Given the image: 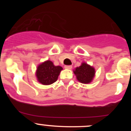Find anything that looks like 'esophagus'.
Returning <instances> with one entry per match:
<instances>
[{
	"mask_svg": "<svg viewBox=\"0 0 131 131\" xmlns=\"http://www.w3.org/2000/svg\"><path fill=\"white\" fill-rule=\"evenodd\" d=\"M65 69H71L72 68V66H65Z\"/></svg>",
	"mask_w": 131,
	"mask_h": 131,
	"instance_id": "34e87169",
	"label": "esophagus"
}]
</instances>
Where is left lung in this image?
Wrapping results in <instances>:
<instances>
[{"label": "left lung", "mask_w": 131, "mask_h": 131, "mask_svg": "<svg viewBox=\"0 0 131 131\" xmlns=\"http://www.w3.org/2000/svg\"><path fill=\"white\" fill-rule=\"evenodd\" d=\"M77 81L83 84H89L92 81L95 76L96 71L94 68L85 62H83L79 67L73 70Z\"/></svg>", "instance_id": "1"}]
</instances>
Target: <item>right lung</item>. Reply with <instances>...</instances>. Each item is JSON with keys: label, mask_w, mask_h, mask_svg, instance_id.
Listing matches in <instances>:
<instances>
[{"label": "right lung", "mask_w": 131, "mask_h": 131, "mask_svg": "<svg viewBox=\"0 0 131 131\" xmlns=\"http://www.w3.org/2000/svg\"><path fill=\"white\" fill-rule=\"evenodd\" d=\"M62 69V67L56 66L52 61L48 60L38 66L35 75L39 83L43 85H49L57 81Z\"/></svg>", "instance_id": "add662e5"}]
</instances>
